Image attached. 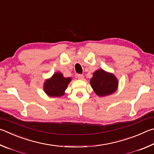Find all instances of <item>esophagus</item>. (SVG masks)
<instances>
[{
  "mask_svg": "<svg viewBox=\"0 0 154 154\" xmlns=\"http://www.w3.org/2000/svg\"><path fill=\"white\" fill-rule=\"evenodd\" d=\"M78 78H79V79L80 80H83L84 79V75L82 74H78Z\"/></svg>",
  "mask_w": 154,
  "mask_h": 154,
  "instance_id": "esophagus-1",
  "label": "esophagus"
}]
</instances>
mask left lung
Returning a JSON list of instances; mask_svg holds the SVG:
<instances>
[{
  "label": "left lung",
  "instance_id": "obj_1",
  "mask_svg": "<svg viewBox=\"0 0 154 154\" xmlns=\"http://www.w3.org/2000/svg\"><path fill=\"white\" fill-rule=\"evenodd\" d=\"M90 83L95 93L99 97L111 95L117 90L118 81L112 73L100 69L93 73Z\"/></svg>",
  "mask_w": 154,
  "mask_h": 154
}]
</instances>
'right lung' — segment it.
<instances>
[{"instance_id": "add662e5", "label": "right lung", "mask_w": 154, "mask_h": 154, "mask_svg": "<svg viewBox=\"0 0 154 154\" xmlns=\"http://www.w3.org/2000/svg\"><path fill=\"white\" fill-rule=\"evenodd\" d=\"M71 80V78H65L61 73L57 72L45 82V92L50 97H61L64 95L65 91Z\"/></svg>"}]
</instances>
